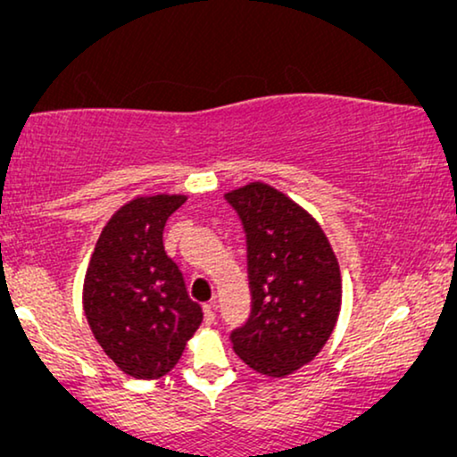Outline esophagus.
<instances>
[{
  "label": "esophagus",
  "mask_w": 457,
  "mask_h": 457,
  "mask_svg": "<svg viewBox=\"0 0 457 457\" xmlns=\"http://www.w3.org/2000/svg\"><path fill=\"white\" fill-rule=\"evenodd\" d=\"M204 320H205V324L216 322V303L214 302L204 305Z\"/></svg>",
  "instance_id": "esophagus-1"
}]
</instances>
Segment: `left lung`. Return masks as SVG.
I'll return each mask as SVG.
<instances>
[{"label":"left lung","instance_id":"left-lung-1","mask_svg":"<svg viewBox=\"0 0 457 457\" xmlns=\"http://www.w3.org/2000/svg\"><path fill=\"white\" fill-rule=\"evenodd\" d=\"M247 239L252 314L230 333L235 353L255 372L283 378L328 341L341 310V272L314 218L270 185L227 193Z\"/></svg>","mask_w":457,"mask_h":457}]
</instances>
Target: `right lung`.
I'll return each instance as SVG.
<instances>
[{
	"label": "right lung",
	"mask_w": 457,
	"mask_h": 457,
	"mask_svg": "<svg viewBox=\"0 0 457 457\" xmlns=\"http://www.w3.org/2000/svg\"><path fill=\"white\" fill-rule=\"evenodd\" d=\"M185 202V195H152L124 204L104 227L87 268V322L129 377L170 372L204 320L162 241L166 220Z\"/></svg>",
	"instance_id": "add662e5"
}]
</instances>
